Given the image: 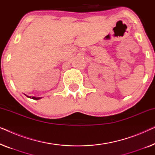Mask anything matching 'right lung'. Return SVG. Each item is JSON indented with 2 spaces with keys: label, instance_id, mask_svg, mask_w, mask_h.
<instances>
[{
  "label": "right lung",
  "instance_id": "obj_1",
  "mask_svg": "<svg viewBox=\"0 0 155 155\" xmlns=\"http://www.w3.org/2000/svg\"><path fill=\"white\" fill-rule=\"evenodd\" d=\"M25 96L28 97V98H30V99H35V100H38V99H41L42 97H30V96H27V95L25 94Z\"/></svg>",
  "mask_w": 155,
  "mask_h": 155
}]
</instances>
